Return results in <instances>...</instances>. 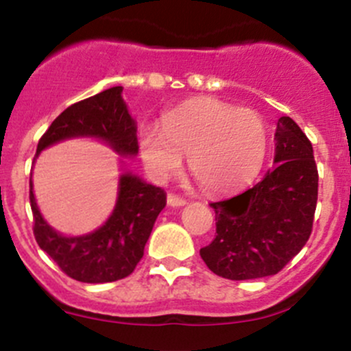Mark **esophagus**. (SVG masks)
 Returning <instances> with one entry per match:
<instances>
[{
	"label": "esophagus",
	"mask_w": 351,
	"mask_h": 351,
	"mask_svg": "<svg viewBox=\"0 0 351 351\" xmlns=\"http://www.w3.org/2000/svg\"><path fill=\"white\" fill-rule=\"evenodd\" d=\"M166 202H168L169 206H183L186 204L185 198L178 197V195H173V193H169L168 197H166Z\"/></svg>",
	"instance_id": "obj_1"
}]
</instances>
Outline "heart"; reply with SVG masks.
Segmentation results:
<instances>
[{
  "label": "heart",
  "instance_id": "1",
  "mask_svg": "<svg viewBox=\"0 0 351 351\" xmlns=\"http://www.w3.org/2000/svg\"><path fill=\"white\" fill-rule=\"evenodd\" d=\"M147 173L165 182L188 154L191 175L206 191L249 183L267 153V126L259 112L219 99H195L163 117V128L145 124L138 136Z\"/></svg>",
  "mask_w": 351,
  "mask_h": 351
}]
</instances>
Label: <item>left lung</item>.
Masks as SVG:
<instances>
[{"instance_id": "8db88e82", "label": "left lung", "mask_w": 351, "mask_h": 351, "mask_svg": "<svg viewBox=\"0 0 351 351\" xmlns=\"http://www.w3.org/2000/svg\"><path fill=\"white\" fill-rule=\"evenodd\" d=\"M274 139V168L249 190L210 204L217 232L200 256L225 279L278 274L311 235L318 202L311 141L287 116L278 121Z\"/></svg>"}]
</instances>
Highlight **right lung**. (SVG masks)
Returning <instances> with one entry per match:
<instances>
[{
    "label": "right lung",
    "instance_id": "obj_1",
    "mask_svg": "<svg viewBox=\"0 0 351 351\" xmlns=\"http://www.w3.org/2000/svg\"><path fill=\"white\" fill-rule=\"evenodd\" d=\"M123 87H110L67 108L47 129L36 146V154L58 141L77 136H92L106 141L119 154L138 153L136 124L123 101ZM29 205L33 235L58 267L80 282H112L136 269L149 239L156 217L166 205L163 188L149 185L126 173L119 180L116 208L108 222L80 237H65L43 220L29 173Z\"/></svg>",
    "mask_w": 351,
    "mask_h": 351
}]
</instances>
